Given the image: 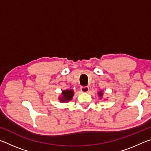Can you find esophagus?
Returning a JSON list of instances; mask_svg holds the SVG:
<instances>
[{
  "label": "esophagus",
  "mask_w": 151,
  "mask_h": 151,
  "mask_svg": "<svg viewBox=\"0 0 151 151\" xmlns=\"http://www.w3.org/2000/svg\"><path fill=\"white\" fill-rule=\"evenodd\" d=\"M88 87L87 86H81V90L83 93H87L88 91Z\"/></svg>",
  "instance_id": "34e87169"
}]
</instances>
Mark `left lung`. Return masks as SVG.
Returning <instances> with one entry per match:
<instances>
[{
	"label": "left lung",
	"mask_w": 151,
	"mask_h": 151,
	"mask_svg": "<svg viewBox=\"0 0 151 151\" xmlns=\"http://www.w3.org/2000/svg\"><path fill=\"white\" fill-rule=\"evenodd\" d=\"M98 94H99V96H100V97H102V96H103V91H99V93H98Z\"/></svg>",
	"instance_id": "8db88e82"
}]
</instances>
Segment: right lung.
Returning <instances> with one entry per match:
<instances>
[{"label": "right lung", "mask_w": 151, "mask_h": 151, "mask_svg": "<svg viewBox=\"0 0 151 151\" xmlns=\"http://www.w3.org/2000/svg\"><path fill=\"white\" fill-rule=\"evenodd\" d=\"M74 95V91L73 90H65L62 92V96L59 98V100L62 103H65V102L70 101L73 99Z\"/></svg>", "instance_id": "add662e5"}]
</instances>
